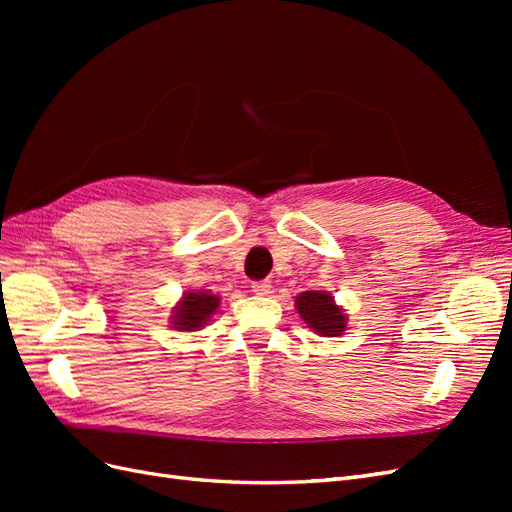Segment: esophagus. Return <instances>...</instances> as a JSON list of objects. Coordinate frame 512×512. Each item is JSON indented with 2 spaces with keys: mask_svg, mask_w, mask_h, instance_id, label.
<instances>
[{
  "mask_svg": "<svg viewBox=\"0 0 512 512\" xmlns=\"http://www.w3.org/2000/svg\"><path fill=\"white\" fill-rule=\"evenodd\" d=\"M252 292L258 294V297H267V294H271V282H267V280L254 282L252 284Z\"/></svg>",
  "mask_w": 512,
  "mask_h": 512,
  "instance_id": "esophagus-1",
  "label": "esophagus"
}]
</instances>
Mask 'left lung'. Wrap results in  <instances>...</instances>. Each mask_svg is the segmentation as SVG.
Returning <instances> with one entry per match:
<instances>
[{"label": "left lung", "mask_w": 512, "mask_h": 512, "mask_svg": "<svg viewBox=\"0 0 512 512\" xmlns=\"http://www.w3.org/2000/svg\"><path fill=\"white\" fill-rule=\"evenodd\" d=\"M299 316L307 324V329L322 337H337L346 331V314L344 309L335 305V299L329 292L322 290H305L294 301Z\"/></svg>", "instance_id": "left-lung-1"}]
</instances>
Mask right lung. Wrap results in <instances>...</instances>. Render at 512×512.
<instances>
[{
    "label": "right lung",
    "instance_id": "add662e5",
    "mask_svg": "<svg viewBox=\"0 0 512 512\" xmlns=\"http://www.w3.org/2000/svg\"><path fill=\"white\" fill-rule=\"evenodd\" d=\"M218 307V294H211L209 290L183 292L181 301L173 307V316H170V320H173V329L188 333L203 329Z\"/></svg>",
    "mask_w": 512,
    "mask_h": 512
}]
</instances>
